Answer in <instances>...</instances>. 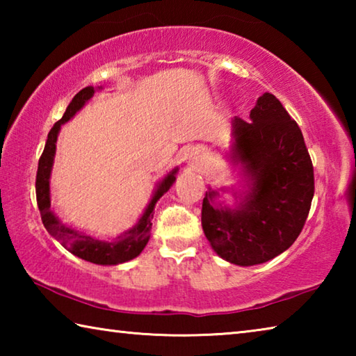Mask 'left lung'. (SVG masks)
<instances>
[{
  "label": "left lung",
  "mask_w": 356,
  "mask_h": 356,
  "mask_svg": "<svg viewBox=\"0 0 356 356\" xmlns=\"http://www.w3.org/2000/svg\"><path fill=\"white\" fill-rule=\"evenodd\" d=\"M250 122L232 119L231 160L242 166L248 191L237 207L202 201V229L225 261L250 267L284 252L300 236L314 196V168L298 124L273 94L265 92Z\"/></svg>",
  "instance_id": "8db88e82"
}]
</instances>
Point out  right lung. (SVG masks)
Masks as SVG:
<instances>
[{
    "label": "right lung",
    "mask_w": 356,
    "mask_h": 356,
    "mask_svg": "<svg viewBox=\"0 0 356 356\" xmlns=\"http://www.w3.org/2000/svg\"><path fill=\"white\" fill-rule=\"evenodd\" d=\"M95 91H97V89L92 86L81 89V91L72 99L67 110L64 113V116L53 125L50 134H48L45 149L39 159L38 176H35V197H38V206L45 229L58 240V242H61L65 250L88 262L97 265H118L120 262H127L130 259L140 256L144 246L147 245L150 237V227H152L154 207L156 201H159L172 186L174 180H176L177 168H174V170L161 180L159 186H156L152 200H150L149 206L144 210L143 216L138 220L136 225L129 229L127 232L120 234L116 238H97L61 225V221H59L56 218V215L51 212L50 201V174L53 168V160H55L56 154V140L59 130H61V125L67 122L70 118H74L75 113L81 110L84 104L92 97Z\"/></svg>",
    "instance_id": "1"
}]
</instances>
